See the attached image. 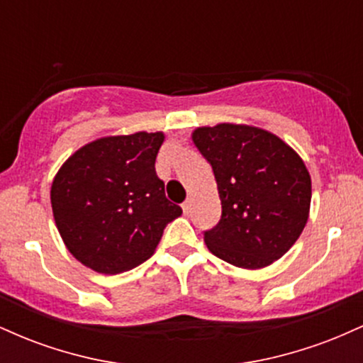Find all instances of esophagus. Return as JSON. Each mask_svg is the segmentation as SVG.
Here are the masks:
<instances>
[{
    "instance_id": "obj_1",
    "label": "esophagus",
    "mask_w": 363,
    "mask_h": 363,
    "mask_svg": "<svg viewBox=\"0 0 363 363\" xmlns=\"http://www.w3.org/2000/svg\"><path fill=\"white\" fill-rule=\"evenodd\" d=\"M191 210H193V201H191V199H186V201L182 203V211H184L186 215H189Z\"/></svg>"
}]
</instances>
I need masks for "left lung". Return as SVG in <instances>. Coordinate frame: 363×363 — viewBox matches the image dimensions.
<instances>
[{
	"mask_svg": "<svg viewBox=\"0 0 363 363\" xmlns=\"http://www.w3.org/2000/svg\"><path fill=\"white\" fill-rule=\"evenodd\" d=\"M213 169L222 218L206 247L237 268L261 269L301 237L311 211L306 164L280 136L251 124L220 123L191 133Z\"/></svg>",
	"mask_w": 363,
	"mask_h": 363,
	"instance_id": "obj_1",
	"label": "left lung"
}]
</instances>
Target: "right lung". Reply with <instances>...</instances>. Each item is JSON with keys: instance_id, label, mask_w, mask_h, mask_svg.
<instances>
[{"instance_id": "1", "label": "right lung", "mask_w": 363, "mask_h": 363, "mask_svg": "<svg viewBox=\"0 0 363 363\" xmlns=\"http://www.w3.org/2000/svg\"><path fill=\"white\" fill-rule=\"evenodd\" d=\"M162 131L104 136L66 158L51 186L54 222L66 249L104 274L136 268L155 252L181 206L155 172Z\"/></svg>"}]
</instances>
